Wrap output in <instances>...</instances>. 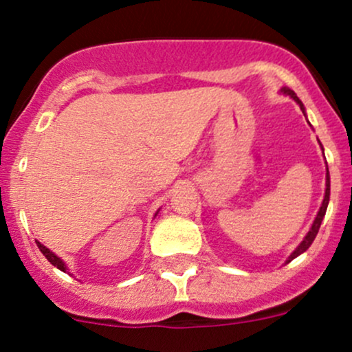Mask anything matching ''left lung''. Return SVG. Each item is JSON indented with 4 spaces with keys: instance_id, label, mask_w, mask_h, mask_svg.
Listing matches in <instances>:
<instances>
[{
    "instance_id": "8db88e82",
    "label": "left lung",
    "mask_w": 352,
    "mask_h": 352,
    "mask_svg": "<svg viewBox=\"0 0 352 352\" xmlns=\"http://www.w3.org/2000/svg\"><path fill=\"white\" fill-rule=\"evenodd\" d=\"M281 92H283V94H285V96H289V98H292L293 100H296V102L300 104V107H301L302 114H306L305 106H302V102H301L300 99H298V96L294 94V92L292 91V89H289V87H283V89H281ZM319 145H321V142H319ZM321 148H322V145H321ZM322 153H324V151H322ZM329 192H331V180H329L328 164H326V190H324V199H322V204H321V207H319V212H318L316 218H314L313 225H311L309 232L306 233V236H305V238H302L301 243L298 245L296 248H294V252H293L292 254H289L288 258H286L285 263H289V261L294 260V258L300 256L301 253H305L306 250H308L309 246H311V243H313V241H314V238H316L318 232H319V227H321L322 218H324V215H326V210H328V204H329Z\"/></svg>"
}]
</instances>
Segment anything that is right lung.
Masks as SVG:
<instances>
[{
	"mask_svg": "<svg viewBox=\"0 0 352 352\" xmlns=\"http://www.w3.org/2000/svg\"><path fill=\"white\" fill-rule=\"evenodd\" d=\"M157 213H159V210H157ZM157 213H155V217H157ZM36 243H38V248L41 250V253L44 254V256L47 258V261H50V263H51L52 266H56V268L60 270V272L67 273V266H66V263H64V261L60 260L58 254L52 253L50 248H46V246H44L43 243H39V241H36Z\"/></svg>",
	"mask_w": 352,
	"mask_h": 352,
	"instance_id": "obj_1",
	"label": "right lung"
}]
</instances>
